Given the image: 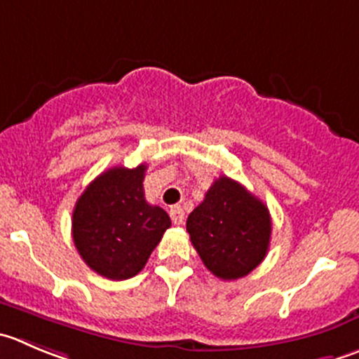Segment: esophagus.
I'll list each match as a JSON object with an SVG mask.
<instances>
[{"label": "esophagus", "instance_id": "34e87169", "mask_svg": "<svg viewBox=\"0 0 359 359\" xmlns=\"http://www.w3.org/2000/svg\"><path fill=\"white\" fill-rule=\"evenodd\" d=\"M170 217H172L173 224H182V222H184V210L175 205V207L170 208Z\"/></svg>", "mask_w": 359, "mask_h": 359}]
</instances>
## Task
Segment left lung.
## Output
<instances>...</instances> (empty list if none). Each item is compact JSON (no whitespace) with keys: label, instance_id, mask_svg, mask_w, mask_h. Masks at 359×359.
Returning <instances> with one entry per match:
<instances>
[{"label":"left lung","instance_id":"obj_1","mask_svg":"<svg viewBox=\"0 0 359 359\" xmlns=\"http://www.w3.org/2000/svg\"><path fill=\"white\" fill-rule=\"evenodd\" d=\"M186 228L205 266L219 279L236 280L266 256L272 219L259 198L222 175L191 212Z\"/></svg>","mask_w":359,"mask_h":359}]
</instances>
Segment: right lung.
I'll use <instances>...</instances> for the list:
<instances>
[{"instance_id":"add662e5","label":"right lung","mask_w":359,"mask_h":359,"mask_svg":"<svg viewBox=\"0 0 359 359\" xmlns=\"http://www.w3.org/2000/svg\"><path fill=\"white\" fill-rule=\"evenodd\" d=\"M147 165L114 166L86 187L73 208L76 250L91 270L112 280L135 277L172 226L144 194Z\"/></svg>"}]
</instances>
